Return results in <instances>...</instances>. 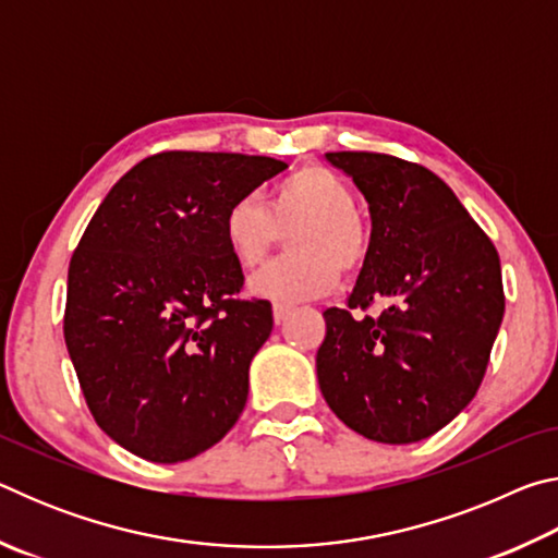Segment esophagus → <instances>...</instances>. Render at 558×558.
I'll return each mask as SVG.
<instances>
[{
	"label": "esophagus",
	"instance_id": "1",
	"mask_svg": "<svg viewBox=\"0 0 558 558\" xmlns=\"http://www.w3.org/2000/svg\"><path fill=\"white\" fill-rule=\"evenodd\" d=\"M290 313H292L290 305H280V302H276V305H272V319H276V325L286 323Z\"/></svg>",
	"mask_w": 558,
	"mask_h": 558
}]
</instances>
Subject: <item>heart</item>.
Masks as SVG:
<instances>
[{
	"mask_svg": "<svg viewBox=\"0 0 558 558\" xmlns=\"http://www.w3.org/2000/svg\"><path fill=\"white\" fill-rule=\"evenodd\" d=\"M292 256L260 268L248 280L251 295L298 305L332 292L339 270L354 272L369 253V231L354 211V192L323 165H305L270 189L266 209L241 196L223 214L221 233L241 268H256L286 231Z\"/></svg>",
	"mask_w": 558,
	"mask_h": 558,
	"instance_id": "1",
	"label": "heart"
}]
</instances>
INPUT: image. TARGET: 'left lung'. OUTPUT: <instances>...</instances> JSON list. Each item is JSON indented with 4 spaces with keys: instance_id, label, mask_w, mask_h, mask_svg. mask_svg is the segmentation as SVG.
<instances>
[{
    "instance_id": "8db88e82",
    "label": "left lung",
    "mask_w": 558,
    "mask_h": 558,
    "mask_svg": "<svg viewBox=\"0 0 558 558\" xmlns=\"http://www.w3.org/2000/svg\"><path fill=\"white\" fill-rule=\"evenodd\" d=\"M372 214L369 253L347 307L325 310L317 381L359 436L405 446L475 399L505 315L493 241L430 169L379 153H327ZM384 301L379 318L352 308Z\"/></svg>"
}]
</instances>
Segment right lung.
Masks as SVG:
<instances>
[{
	"mask_svg": "<svg viewBox=\"0 0 558 558\" xmlns=\"http://www.w3.org/2000/svg\"><path fill=\"white\" fill-rule=\"evenodd\" d=\"M288 169L272 157L159 153L110 189L69 266L63 337L108 436L149 462L216 446L248 399L268 300H239L229 206Z\"/></svg>",
	"mask_w": 558,
	"mask_h": 558,
	"instance_id": "1",
	"label": "right lung"
}]
</instances>
